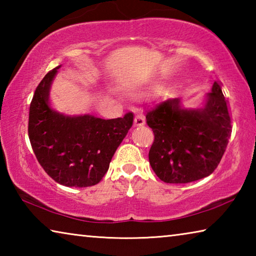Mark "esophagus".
<instances>
[{"label":"esophagus","mask_w":256,"mask_h":256,"mask_svg":"<svg viewBox=\"0 0 256 256\" xmlns=\"http://www.w3.org/2000/svg\"><path fill=\"white\" fill-rule=\"evenodd\" d=\"M144 124H146L144 116L141 114H136V118H134V125H136V126H142V125Z\"/></svg>","instance_id":"esophagus-1"}]
</instances>
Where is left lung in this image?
Returning <instances> with one entry per match:
<instances>
[{
  "mask_svg": "<svg viewBox=\"0 0 256 256\" xmlns=\"http://www.w3.org/2000/svg\"><path fill=\"white\" fill-rule=\"evenodd\" d=\"M154 134L149 162L164 183H190L214 172L232 134V118L222 86L214 82L204 106L186 110L178 98L146 108Z\"/></svg>",
  "mask_w": 256,
  "mask_h": 256,
  "instance_id": "8db88e82",
  "label": "left lung"
}]
</instances>
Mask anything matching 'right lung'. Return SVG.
I'll return each mask as SVG.
<instances>
[{
    "label": "right lung",
    "instance_id": "add662e5",
    "mask_svg": "<svg viewBox=\"0 0 256 256\" xmlns=\"http://www.w3.org/2000/svg\"><path fill=\"white\" fill-rule=\"evenodd\" d=\"M60 68L44 76L29 108L28 136L34 156L47 175L64 186L98 184L133 124V112L102 120L92 115L68 116L52 110V81Z\"/></svg>",
    "mask_w": 256,
    "mask_h": 256
}]
</instances>
